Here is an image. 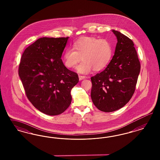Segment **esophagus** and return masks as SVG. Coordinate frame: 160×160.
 Here are the masks:
<instances>
[{
    "mask_svg": "<svg viewBox=\"0 0 160 160\" xmlns=\"http://www.w3.org/2000/svg\"><path fill=\"white\" fill-rule=\"evenodd\" d=\"M78 78H79V80H82L83 79H84L86 77L84 76H81V75H78Z\"/></svg>",
    "mask_w": 160,
    "mask_h": 160,
    "instance_id": "34e87169",
    "label": "esophagus"
}]
</instances>
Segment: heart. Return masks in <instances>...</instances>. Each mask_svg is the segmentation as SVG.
I'll return each instance as SVG.
<instances>
[{"label": "heart", "mask_w": 160, "mask_h": 160, "mask_svg": "<svg viewBox=\"0 0 160 160\" xmlns=\"http://www.w3.org/2000/svg\"><path fill=\"white\" fill-rule=\"evenodd\" d=\"M112 44L106 39L87 36L78 39L73 44V48H66L63 54L65 66L74 68L81 60L82 62L76 67L78 72L89 73L92 68L98 71L105 68L112 58Z\"/></svg>", "instance_id": "heart-1"}]
</instances>
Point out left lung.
<instances>
[{
  "instance_id": "left-lung-1",
  "label": "left lung",
  "mask_w": 160,
  "mask_h": 160,
  "mask_svg": "<svg viewBox=\"0 0 160 160\" xmlns=\"http://www.w3.org/2000/svg\"><path fill=\"white\" fill-rule=\"evenodd\" d=\"M117 39L114 55L107 68L91 78V97L98 110L112 112L124 106L136 89L140 63L131 39L112 30Z\"/></svg>"
}]
</instances>
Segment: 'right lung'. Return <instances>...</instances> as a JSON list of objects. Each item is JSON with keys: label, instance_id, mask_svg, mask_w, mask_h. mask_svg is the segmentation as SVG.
Returning <instances> with one entry per match:
<instances>
[{"label": "right lung", "instance_id": "add662e5", "mask_svg": "<svg viewBox=\"0 0 160 160\" xmlns=\"http://www.w3.org/2000/svg\"><path fill=\"white\" fill-rule=\"evenodd\" d=\"M68 38H42L25 49L19 76L26 96L35 108L49 116L64 112L71 104V90L78 82V74L61 59Z\"/></svg>", "mask_w": 160, "mask_h": 160}]
</instances>
